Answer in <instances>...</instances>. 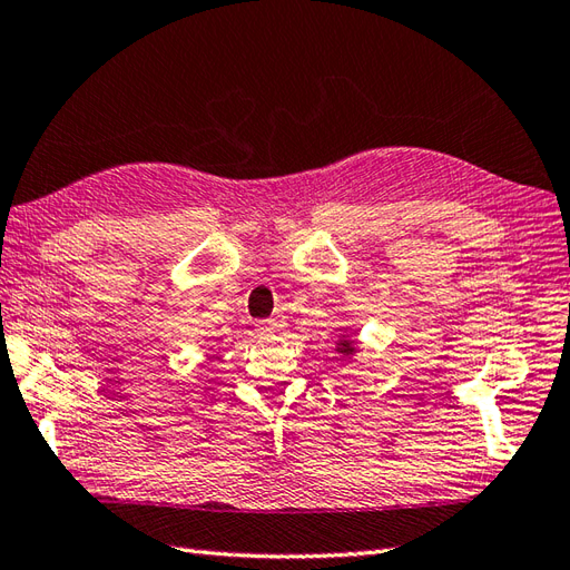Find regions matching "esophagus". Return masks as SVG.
<instances>
[{
  "label": "esophagus",
  "instance_id": "1",
  "mask_svg": "<svg viewBox=\"0 0 570 570\" xmlns=\"http://www.w3.org/2000/svg\"><path fill=\"white\" fill-rule=\"evenodd\" d=\"M255 327L262 335H272V333H279V330L284 327V321H279V317H269V321H257Z\"/></svg>",
  "mask_w": 570,
  "mask_h": 570
}]
</instances>
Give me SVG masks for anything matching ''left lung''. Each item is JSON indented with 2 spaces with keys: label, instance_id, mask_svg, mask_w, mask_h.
<instances>
[{
  "label": "left lung",
  "instance_id": "obj_1",
  "mask_svg": "<svg viewBox=\"0 0 570 570\" xmlns=\"http://www.w3.org/2000/svg\"><path fill=\"white\" fill-rule=\"evenodd\" d=\"M337 350H340V352H345V354H352V352H354V345H352L350 340H342Z\"/></svg>",
  "mask_w": 570,
  "mask_h": 570
}]
</instances>
